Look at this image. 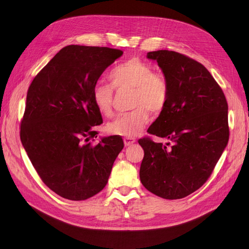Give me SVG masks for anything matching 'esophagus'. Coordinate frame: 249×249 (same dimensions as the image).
Instances as JSON below:
<instances>
[{
	"mask_svg": "<svg viewBox=\"0 0 249 249\" xmlns=\"http://www.w3.org/2000/svg\"><path fill=\"white\" fill-rule=\"evenodd\" d=\"M124 142L125 146H130V145H132L133 143L136 142V139L132 138V137H125V138L124 139Z\"/></svg>",
	"mask_w": 249,
	"mask_h": 249,
	"instance_id": "esophagus-1",
	"label": "esophagus"
}]
</instances>
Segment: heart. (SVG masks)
Wrapping results in <instances>:
<instances>
[{"label": "heart", "mask_w": 249, "mask_h": 249, "mask_svg": "<svg viewBox=\"0 0 249 249\" xmlns=\"http://www.w3.org/2000/svg\"><path fill=\"white\" fill-rule=\"evenodd\" d=\"M112 83L99 80L92 87L91 97L99 112L105 117L113 115V101L118 91L133 90L130 112L118 115L107 125L110 134L124 137L138 135L149 122V111L160 114L167 107L170 84L164 73L154 72L151 64L132 57L117 65L110 72Z\"/></svg>", "instance_id": "b5f03b06"}]
</instances>
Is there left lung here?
<instances>
[{
  "label": "left lung",
  "mask_w": 249,
  "mask_h": 249,
  "mask_svg": "<svg viewBox=\"0 0 249 249\" xmlns=\"http://www.w3.org/2000/svg\"><path fill=\"white\" fill-rule=\"evenodd\" d=\"M147 57L156 59L170 84L167 107L147 132L168 142L139 139L140 180L160 198L182 199L207 181L227 146L228 103L201 63L170 50L150 51Z\"/></svg>",
  "instance_id": "1"
}]
</instances>
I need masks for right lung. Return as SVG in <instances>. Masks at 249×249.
Segmentation results:
<instances>
[{"label": "right lung", "mask_w": 249, "mask_h": 249, "mask_svg": "<svg viewBox=\"0 0 249 249\" xmlns=\"http://www.w3.org/2000/svg\"><path fill=\"white\" fill-rule=\"evenodd\" d=\"M115 48L68 45L33 79L20 123V140L41 180L72 201L87 200L108 182L124 148L121 136L98 144L103 123L92 87L106 68L123 55Z\"/></svg>", "instance_id": "obj_1"}]
</instances>
